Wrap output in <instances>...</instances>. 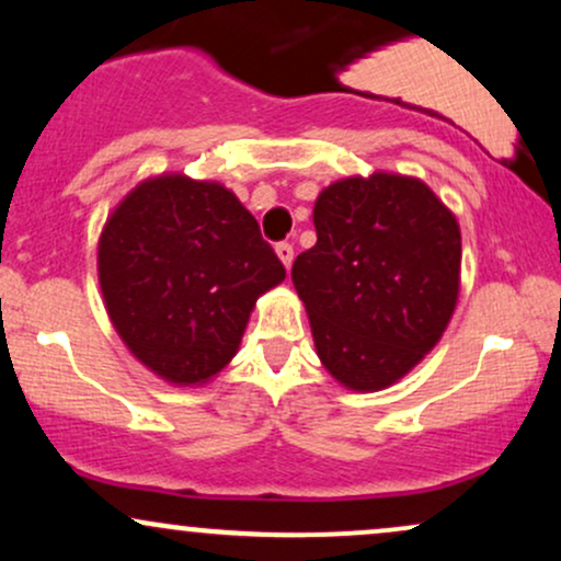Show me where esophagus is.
Masks as SVG:
<instances>
[{"instance_id": "34e87169", "label": "esophagus", "mask_w": 561, "mask_h": 561, "mask_svg": "<svg viewBox=\"0 0 561 561\" xmlns=\"http://www.w3.org/2000/svg\"><path fill=\"white\" fill-rule=\"evenodd\" d=\"M276 259H279L282 266H285L287 272H289V266H293V259H295L293 244H289V242H279V244H276Z\"/></svg>"}]
</instances>
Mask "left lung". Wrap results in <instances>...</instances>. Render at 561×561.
I'll use <instances>...</instances> for the list:
<instances>
[{
    "label": "left lung",
    "instance_id": "8db88e82",
    "mask_svg": "<svg viewBox=\"0 0 561 561\" xmlns=\"http://www.w3.org/2000/svg\"><path fill=\"white\" fill-rule=\"evenodd\" d=\"M317 244L293 263L321 366L353 392L396 385L459 302L461 229L422 179L345 176L313 203Z\"/></svg>",
    "mask_w": 561,
    "mask_h": 561
}]
</instances>
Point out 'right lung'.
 Returning <instances> with one entry per match:
<instances>
[{
  "instance_id": "1",
  "label": "right lung",
  "mask_w": 561,
  "mask_h": 561,
  "mask_svg": "<svg viewBox=\"0 0 561 561\" xmlns=\"http://www.w3.org/2000/svg\"><path fill=\"white\" fill-rule=\"evenodd\" d=\"M96 276L111 324L141 366L199 388L237 356L285 266L231 190L184 173L147 176L107 216Z\"/></svg>"
}]
</instances>
